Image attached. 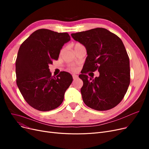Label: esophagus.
<instances>
[{
	"label": "esophagus",
	"mask_w": 149,
	"mask_h": 149,
	"mask_svg": "<svg viewBox=\"0 0 149 149\" xmlns=\"http://www.w3.org/2000/svg\"><path fill=\"white\" fill-rule=\"evenodd\" d=\"M72 77H73V79L74 80H75V79H77V78H78V75H75V74H73L72 75Z\"/></svg>",
	"instance_id": "obj_1"
}]
</instances>
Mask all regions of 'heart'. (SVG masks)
<instances>
[{
	"instance_id": "obj_1",
	"label": "heart",
	"mask_w": 149,
	"mask_h": 149,
	"mask_svg": "<svg viewBox=\"0 0 149 149\" xmlns=\"http://www.w3.org/2000/svg\"><path fill=\"white\" fill-rule=\"evenodd\" d=\"M83 46L81 44L79 43H77L76 44L74 45V48H76V47H78V46ZM70 69L72 70H76V68L74 66H70Z\"/></svg>"
}]
</instances>
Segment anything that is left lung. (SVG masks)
<instances>
[{"label": "left lung", "mask_w": 149, "mask_h": 149, "mask_svg": "<svg viewBox=\"0 0 149 149\" xmlns=\"http://www.w3.org/2000/svg\"><path fill=\"white\" fill-rule=\"evenodd\" d=\"M71 36L87 51L82 74L79 75L83 81L81 93L84 104L100 111L113 108L121 102L130 84L129 58L122 40L103 28ZM96 70L100 75L94 79L85 74Z\"/></svg>", "instance_id": "1"}]
</instances>
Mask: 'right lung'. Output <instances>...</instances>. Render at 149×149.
Here are the masks:
<instances>
[{
  "label": "right lung",
  "mask_w": 149,
  "mask_h": 149,
  "mask_svg": "<svg viewBox=\"0 0 149 149\" xmlns=\"http://www.w3.org/2000/svg\"><path fill=\"white\" fill-rule=\"evenodd\" d=\"M70 40L67 33L40 29L20 46L15 61L17 85L26 102L38 111H49L60 106L72 82L69 72H61L55 77L49 69Z\"/></svg>",
  "instance_id": "add662e5"
}]
</instances>
